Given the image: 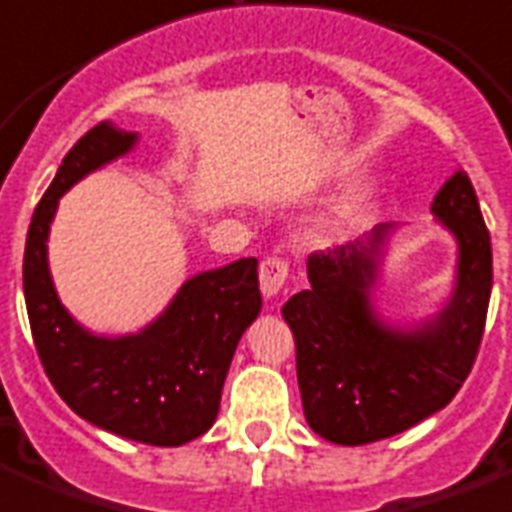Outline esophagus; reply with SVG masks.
Segmentation results:
<instances>
[{
    "mask_svg": "<svg viewBox=\"0 0 512 512\" xmlns=\"http://www.w3.org/2000/svg\"><path fill=\"white\" fill-rule=\"evenodd\" d=\"M287 272H290V266H287L285 259H264L259 266V282H261V293L266 298H274V295L280 293L282 287L287 282Z\"/></svg>",
    "mask_w": 512,
    "mask_h": 512,
    "instance_id": "34e87169",
    "label": "esophagus"
}]
</instances>
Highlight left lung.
I'll return each instance as SVG.
<instances>
[{"instance_id":"8db88e82","label":"left lung","mask_w":512,"mask_h":512,"mask_svg":"<svg viewBox=\"0 0 512 512\" xmlns=\"http://www.w3.org/2000/svg\"><path fill=\"white\" fill-rule=\"evenodd\" d=\"M432 214L458 246L453 293L437 314L400 327L374 308L379 266L398 230L392 222L311 253V287L282 306L306 421L335 445H369L411 429L442 411L471 374L492 293V243L466 172L447 177Z\"/></svg>"}]
</instances>
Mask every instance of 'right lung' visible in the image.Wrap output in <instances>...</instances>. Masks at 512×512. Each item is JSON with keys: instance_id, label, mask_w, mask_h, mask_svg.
<instances>
[{"instance_id": "add662e5", "label": "right lung", "mask_w": 512, "mask_h": 512, "mask_svg": "<svg viewBox=\"0 0 512 512\" xmlns=\"http://www.w3.org/2000/svg\"><path fill=\"white\" fill-rule=\"evenodd\" d=\"M135 143L138 133L99 122L62 159L28 227L25 308L46 377L80 418L143 445L180 447L217 421L235 348L261 311L259 261L240 259L190 277L133 335H96L75 322L49 272L46 243L59 198Z\"/></svg>"}]
</instances>
